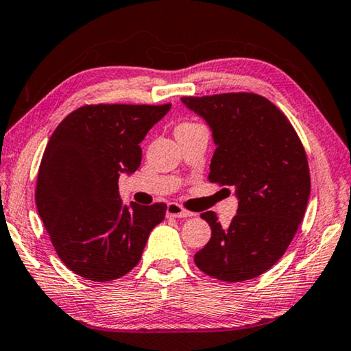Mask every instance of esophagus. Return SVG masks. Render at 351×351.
<instances>
[{
	"instance_id": "esophagus-1",
	"label": "esophagus",
	"mask_w": 351,
	"mask_h": 351,
	"mask_svg": "<svg viewBox=\"0 0 351 351\" xmlns=\"http://www.w3.org/2000/svg\"><path fill=\"white\" fill-rule=\"evenodd\" d=\"M167 215H169V217H176V219H186V217H192V215H195V214L191 213V210L184 209L181 204L169 203V206H167Z\"/></svg>"
}]
</instances>
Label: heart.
Returning a JSON list of instances; mask_svg holds the SVG:
<instances>
[{
  "instance_id": "b5f03b06",
  "label": "heart",
  "mask_w": 351,
  "mask_h": 351,
  "mask_svg": "<svg viewBox=\"0 0 351 351\" xmlns=\"http://www.w3.org/2000/svg\"><path fill=\"white\" fill-rule=\"evenodd\" d=\"M192 125H197V123H191V121H182V123L178 125V128H186V126H192Z\"/></svg>"
}]
</instances>
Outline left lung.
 <instances>
[{"instance_id":"1","label":"left lung","mask_w":351,"mask_h":351,"mask_svg":"<svg viewBox=\"0 0 351 351\" xmlns=\"http://www.w3.org/2000/svg\"><path fill=\"white\" fill-rule=\"evenodd\" d=\"M181 101L213 130L217 148L208 180L234 187L239 198L228 228L213 210L202 214L213 234L193 261L220 281L252 280L280 261L303 220L311 192L303 143L287 117L258 93Z\"/></svg>"}]
</instances>
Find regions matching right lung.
<instances>
[{
	"instance_id": "right-lung-1",
	"label": "right lung",
	"mask_w": 351,
	"mask_h": 351,
	"mask_svg": "<svg viewBox=\"0 0 351 351\" xmlns=\"http://www.w3.org/2000/svg\"><path fill=\"white\" fill-rule=\"evenodd\" d=\"M170 106L86 104L49 137L36 204L56 253L73 274L98 282L126 275L165 219V203H121L119 178L138 169V143Z\"/></svg>"
}]
</instances>
